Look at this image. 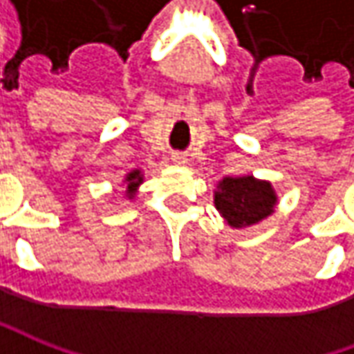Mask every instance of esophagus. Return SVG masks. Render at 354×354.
Here are the masks:
<instances>
[{"mask_svg":"<svg viewBox=\"0 0 354 354\" xmlns=\"http://www.w3.org/2000/svg\"><path fill=\"white\" fill-rule=\"evenodd\" d=\"M171 161H173L175 165H185V163H187V159H185V156H181V153H173V156H171Z\"/></svg>","mask_w":354,"mask_h":354,"instance_id":"1","label":"esophagus"}]
</instances>
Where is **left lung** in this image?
<instances>
[{
	"instance_id": "obj_1",
	"label": "left lung",
	"mask_w": 354,
	"mask_h": 354,
	"mask_svg": "<svg viewBox=\"0 0 354 354\" xmlns=\"http://www.w3.org/2000/svg\"><path fill=\"white\" fill-rule=\"evenodd\" d=\"M278 205L276 189L254 175L223 177L214 191V207L232 228H246L268 218Z\"/></svg>"
}]
</instances>
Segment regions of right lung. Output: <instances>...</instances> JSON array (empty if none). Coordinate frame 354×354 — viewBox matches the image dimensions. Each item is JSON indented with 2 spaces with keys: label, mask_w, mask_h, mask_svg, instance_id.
<instances>
[{
  "label": "right lung",
  "mask_w": 354,
  "mask_h": 354,
  "mask_svg": "<svg viewBox=\"0 0 354 354\" xmlns=\"http://www.w3.org/2000/svg\"><path fill=\"white\" fill-rule=\"evenodd\" d=\"M143 183V173L142 169H131L124 177V181H122V185H124V189H126V198H131L138 195V189H140V185Z\"/></svg>",
  "instance_id": "add662e5"
}]
</instances>
